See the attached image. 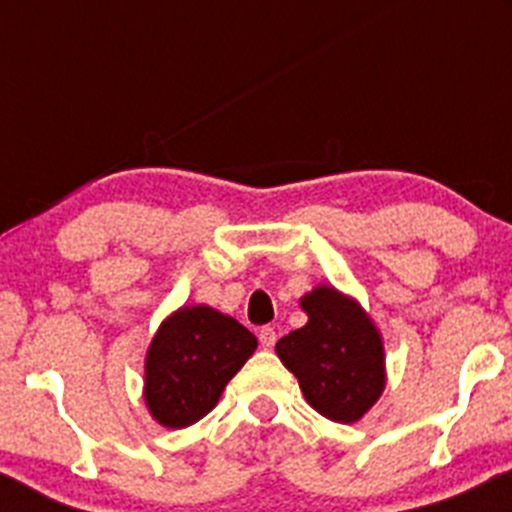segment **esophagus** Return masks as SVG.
Wrapping results in <instances>:
<instances>
[{
    "mask_svg": "<svg viewBox=\"0 0 512 512\" xmlns=\"http://www.w3.org/2000/svg\"><path fill=\"white\" fill-rule=\"evenodd\" d=\"M275 342H277L275 329H272V327L260 329V347L262 349H272V347H275Z\"/></svg>",
    "mask_w": 512,
    "mask_h": 512,
    "instance_id": "obj_1",
    "label": "esophagus"
}]
</instances>
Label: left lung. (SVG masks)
<instances>
[{"mask_svg": "<svg viewBox=\"0 0 512 512\" xmlns=\"http://www.w3.org/2000/svg\"><path fill=\"white\" fill-rule=\"evenodd\" d=\"M299 307L307 324L282 337L275 352L317 414L356 423L386 389L384 337L359 299L332 285H317Z\"/></svg>", "mask_w": 512, "mask_h": 512, "instance_id": "8db88e82", "label": "left lung"}]
</instances>
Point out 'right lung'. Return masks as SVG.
Here are the masks:
<instances>
[{
	"instance_id": "1",
	"label": "right lung",
	"mask_w": 512,
	"mask_h": 512,
	"mask_svg": "<svg viewBox=\"0 0 512 512\" xmlns=\"http://www.w3.org/2000/svg\"><path fill=\"white\" fill-rule=\"evenodd\" d=\"M257 339L208 304H183L160 322L143 364V401L165 428L193 426L215 409Z\"/></svg>"
}]
</instances>
